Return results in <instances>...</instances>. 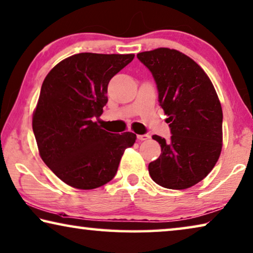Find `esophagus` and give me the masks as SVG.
Wrapping results in <instances>:
<instances>
[{
	"label": "esophagus",
	"mask_w": 253,
	"mask_h": 253,
	"mask_svg": "<svg viewBox=\"0 0 253 253\" xmlns=\"http://www.w3.org/2000/svg\"><path fill=\"white\" fill-rule=\"evenodd\" d=\"M151 136L148 134H143V135H137V139H139V141H147L148 138H150Z\"/></svg>",
	"instance_id": "34e87169"
}]
</instances>
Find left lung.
<instances>
[{"label": "left lung", "instance_id": "obj_1", "mask_svg": "<svg viewBox=\"0 0 253 253\" xmlns=\"http://www.w3.org/2000/svg\"><path fill=\"white\" fill-rule=\"evenodd\" d=\"M137 58L151 71L159 102L170 123L171 138L153 135L161 155L148 164L153 181L187 189L213 170L223 142L222 106L207 74L194 59L170 48L143 51Z\"/></svg>", "mask_w": 253, "mask_h": 253}]
</instances>
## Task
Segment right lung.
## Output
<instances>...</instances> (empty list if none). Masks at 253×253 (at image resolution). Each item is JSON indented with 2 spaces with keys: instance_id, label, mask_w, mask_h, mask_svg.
Instances as JSON below:
<instances>
[{
  "instance_id": "1",
  "label": "right lung",
  "mask_w": 253,
  "mask_h": 253,
  "mask_svg": "<svg viewBox=\"0 0 253 253\" xmlns=\"http://www.w3.org/2000/svg\"><path fill=\"white\" fill-rule=\"evenodd\" d=\"M134 56L76 54L43 80L33 116L36 142L46 166L71 187L87 190L109 182L134 145V133L112 134L95 122L108 102V83Z\"/></svg>"
}]
</instances>
